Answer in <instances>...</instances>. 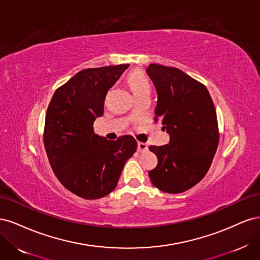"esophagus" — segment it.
I'll list each match as a JSON object with an SVG mask.
<instances>
[{
  "label": "esophagus",
  "mask_w": 260,
  "mask_h": 260,
  "mask_svg": "<svg viewBox=\"0 0 260 260\" xmlns=\"http://www.w3.org/2000/svg\"><path fill=\"white\" fill-rule=\"evenodd\" d=\"M147 148H148V146H147L146 143L138 142V151H139V152H145Z\"/></svg>",
  "instance_id": "esophagus-1"
}]
</instances>
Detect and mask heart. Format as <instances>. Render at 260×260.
Returning a JSON list of instances; mask_svg holds the SVG:
<instances>
[{"label": "heart", "mask_w": 260, "mask_h": 260, "mask_svg": "<svg viewBox=\"0 0 260 260\" xmlns=\"http://www.w3.org/2000/svg\"><path fill=\"white\" fill-rule=\"evenodd\" d=\"M127 80L137 99L151 94V82L144 73L140 72V70H133L128 75Z\"/></svg>", "instance_id": "obj_1"}]
</instances>
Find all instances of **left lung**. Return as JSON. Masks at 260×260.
Returning <instances> with one entry per match:
<instances>
[{
  "label": "left lung",
  "mask_w": 260,
  "mask_h": 260,
  "mask_svg": "<svg viewBox=\"0 0 260 260\" xmlns=\"http://www.w3.org/2000/svg\"><path fill=\"white\" fill-rule=\"evenodd\" d=\"M146 73L157 91L155 121H161L169 144L149 146L158 158L148 172L154 186L177 194L205 177L219 143L217 114L207 88L175 67L151 64Z\"/></svg>",
  "instance_id": "left-lung-1"
}]
</instances>
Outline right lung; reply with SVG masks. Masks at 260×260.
Returning a JSON list of instances; mask_svg holds the SVG:
<instances>
[{
  "label": "right lung",
  "instance_id": "right-lung-1",
  "mask_svg": "<svg viewBox=\"0 0 260 260\" xmlns=\"http://www.w3.org/2000/svg\"><path fill=\"white\" fill-rule=\"evenodd\" d=\"M128 67L81 70L55 91L46 112L43 141L51 167L67 190L84 200L111 193L137 151L131 136L108 141L93 131L94 120L104 113L108 90Z\"/></svg>",
  "mask_w": 260,
  "mask_h": 260
}]
</instances>
